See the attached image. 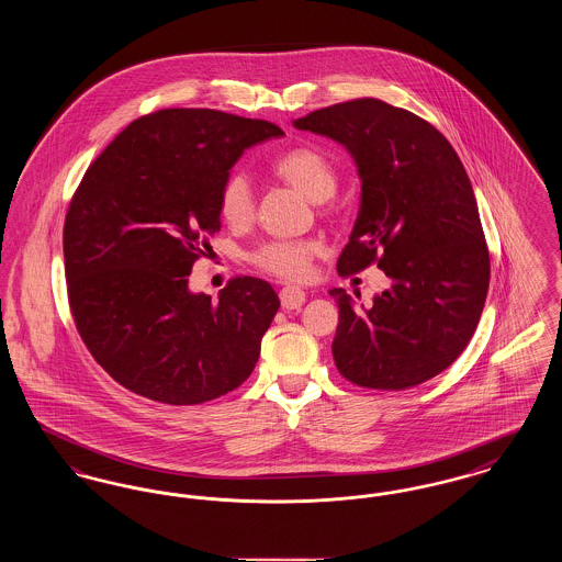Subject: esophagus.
Instances as JSON below:
<instances>
[{"mask_svg":"<svg viewBox=\"0 0 562 562\" xmlns=\"http://www.w3.org/2000/svg\"><path fill=\"white\" fill-rule=\"evenodd\" d=\"M280 303L284 310H299L305 303V293L299 286H284L280 291Z\"/></svg>","mask_w":562,"mask_h":562,"instance_id":"esophagus-1","label":"esophagus"}]
</instances>
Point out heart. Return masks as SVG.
<instances>
[{
	"mask_svg": "<svg viewBox=\"0 0 562 562\" xmlns=\"http://www.w3.org/2000/svg\"><path fill=\"white\" fill-rule=\"evenodd\" d=\"M271 170L314 204L330 200L339 183L333 164L312 147H299L280 156L271 164ZM218 211L234 227L250 223L255 198L250 181L244 175H232L225 181L218 195ZM318 252L321 244L316 240H273L263 244L252 255V261L278 278L301 280L307 276L310 263Z\"/></svg>",
	"mask_w": 562,
	"mask_h": 562,
	"instance_id": "b5f03b06",
	"label": "heart"
}]
</instances>
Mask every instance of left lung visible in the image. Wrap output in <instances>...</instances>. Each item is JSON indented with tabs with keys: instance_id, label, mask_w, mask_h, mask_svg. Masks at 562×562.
<instances>
[{
	"instance_id": "obj_1",
	"label": "left lung",
	"mask_w": 562,
	"mask_h": 562,
	"mask_svg": "<svg viewBox=\"0 0 562 562\" xmlns=\"http://www.w3.org/2000/svg\"><path fill=\"white\" fill-rule=\"evenodd\" d=\"M346 147L360 209L337 271L371 266L392 280L358 305L344 289L333 358L373 390H406L449 369L472 339L488 291V250L468 172L426 120L376 99L318 109L293 122ZM360 296V294H356Z\"/></svg>"
}]
</instances>
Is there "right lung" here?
Returning a JSON list of instances; mask_svg holds the SVG:
<instances>
[{
  "label": "right lung",
  "instance_id": "right-lung-1",
  "mask_svg": "<svg viewBox=\"0 0 562 562\" xmlns=\"http://www.w3.org/2000/svg\"><path fill=\"white\" fill-rule=\"evenodd\" d=\"M282 134L214 109H161L86 170L63 234L69 305L86 348L126 390L202 404L252 373L278 294L244 276L213 301L189 291V273L218 229L234 164Z\"/></svg>",
  "mask_w": 562,
  "mask_h": 562
}]
</instances>
